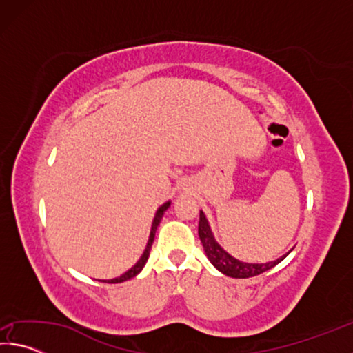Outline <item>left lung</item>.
Returning <instances> with one entry per match:
<instances>
[{"label":"left lung","mask_w":353,"mask_h":353,"mask_svg":"<svg viewBox=\"0 0 353 353\" xmlns=\"http://www.w3.org/2000/svg\"><path fill=\"white\" fill-rule=\"evenodd\" d=\"M198 232H199V238H201L202 246H204L207 259L210 260L212 265L216 268L219 272H223L227 277H234V279H248V277L259 276V274L271 270V268L279 265V263L292 250L291 249L290 252H286L277 260L266 261V263H248V261L238 260L234 255L227 252V250L216 241V238H214L212 232V227L208 224L205 213L202 210L199 212Z\"/></svg>","instance_id":"1"}]
</instances>
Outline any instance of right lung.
<instances>
[{
    "mask_svg": "<svg viewBox=\"0 0 353 353\" xmlns=\"http://www.w3.org/2000/svg\"><path fill=\"white\" fill-rule=\"evenodd\" d=\"M170 205H171V201H166L165 204L160 205V207L157 208V212H155V216H154V219H152V225H151V234H149V240H148V243H146L145 250H143L140 260L137 261L135 265H134L132 268H130L129 271L121 274V276H119V277L109 279V280H101V282H105V283H121V282H126V280H129V279L135 277L137 274L141 272V270H143V268H145L146 261H148V259H149V252H151V246H152V243H154L155 232H157V227H159V224H160V221H162L163 214H165L166 210H168Z\"/></svg>",
    "mask_w": 353,
    "mask_h": 353,
    "instance_id": "1",
    "label": "right lung"
}]
</instances>
